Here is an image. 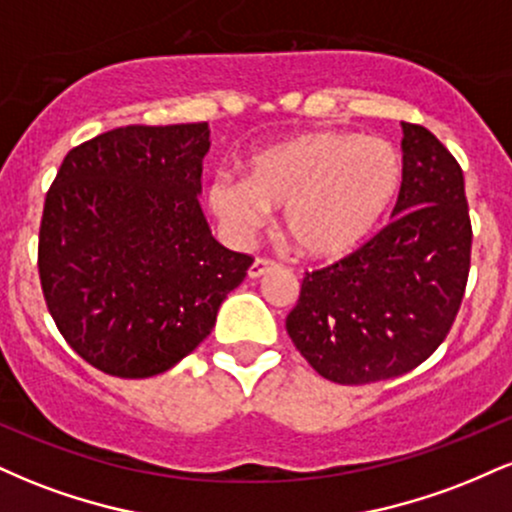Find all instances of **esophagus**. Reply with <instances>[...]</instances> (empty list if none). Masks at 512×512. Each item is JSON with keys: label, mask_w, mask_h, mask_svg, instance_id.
<instances>
[{"label": "esophagus", "mask_w": 512, "mask_h": 512, "mask_svg": "<svg viewBox=\"0 0 512 512\" xmlns=\"http://www.w3.org/2000/svg\"><path fill=\"white\" fill-rule=\"evenodd\" d=\"M274 267H276V262L267 260V257H257V260L250 264L248 276H250V279H260V276H264L269 272V269H274Z\"/></svg>", "instance_id": "34e87169"}]
</instances>
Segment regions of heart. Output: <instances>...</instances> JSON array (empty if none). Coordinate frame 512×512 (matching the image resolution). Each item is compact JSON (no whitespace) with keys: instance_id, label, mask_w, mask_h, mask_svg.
<instances>
[{"instance_id":"1","label":"heart","mask_w":512,"mask_h":512,"mask_svg":"<svg viewBox=\"0 0 512 512\" xmlns=\"http://www.w3.org/2000/svg\"><path fill=\"white\" fill-rule=\"evenodd\" d=\"M402 175L392 144L320 129L252 154L245 178L216 173L207 185V207L236 240H248L274 207H284V228L296 248L334 260L378 231L395 207Z\"/></svg>"}]
</instances>
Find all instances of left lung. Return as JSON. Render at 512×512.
I'll list each match as a JSON object with an SVG mask.
<instances>
[{
    "mask_svg": "<svg viewBox=\"0 0 512 512\" xmlns=\"http://www.w3.org/2000/svg\"><path fill=\"white\" fill-rule=\"evenodd\" d=\"M402 190L390 226L332 267L305 274L286 332L322 378H397L443 344L469 274L460 163L421 125L402 122Z\"/></svg>",
    "mask_w": 512,
    "mask_h": 512,
    "instance_id": "obj_1",
    "label": "left lung"
}]
</instances>
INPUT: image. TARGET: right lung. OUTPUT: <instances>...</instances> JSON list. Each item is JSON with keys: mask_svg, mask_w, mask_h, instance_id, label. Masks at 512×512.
<instances>
[{"mask_svg": "<svg viewBox=\"0 0 512 512\" xmlns=\"http://www.w3.org/2000/svg\"><path fill=\"white\" fill-rule=\"evenodd\" d=\"M209 125L117 127L76 146L45 197L38 269L67 344L117 378L166 373L216 325L252 257L199 207Z\"/></svg>", "mask_w": 512, "mask_h": 512, "instance_id": "add662e5", "label": "right lung"}]
</instances>
